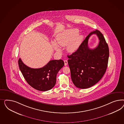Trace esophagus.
Returning <instances> with one entry per match:
<instances>
[{"label": "esophagus", "instance_id": "esophagus-1", "mask_svg": "<svg viewBox=\"0 0 124 124\" xmlns=\"http://www.w3.org/2000/svg\"><path fill=\"white\" fill-rule=\"evenodd\" d=\"M64 65L66 66L68 64V61L67 60H64Z\"/></svg>", "mask_w": 124, "mask_h": 124}]
</instances>
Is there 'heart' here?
<instances>
[{
    "mask_svg": "<svg viewBox=\"0 0 124 124\" xmlns=\"http://www.w3.org/2000/svg\"><path fill=\"white\" fill-rule=\"evenodd\" d=\"M79 30L76 29L66 30L63 33L58 35L56 37L57 44L60 46L66 45V49L70 53L75 52L81 45L83 36L82 34H78ZM53 47L57 51L60 49L54 42H52Z\"/></svg>",
    "mask_w": 124,
    "mask_h": 124,
    "instance_id": "1",
    "label": "heart"
}]
</instances>
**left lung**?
I'll return each mask as SVG.
<instances>
[{
  "instance_id": "obj_1",
  "label": "left lung",
  "mask_w": 124,
  "mask_h": 124,
  "mask_svg": "<svg viewBox=\"0 0 124 124\" xmlns=\"http://www.w3.org/2000/svg\"><path fill=\"white\" fill-rule=\"evenodd\" d=\"M93 34L97 35L100 41L96 48L90 49L88 40ZM67 57L72 82L77 88L86 89L96 84L104 75L108 63V45L101 33L95 30L88 34L77 51Z\"/></svg>"
}]
</instances>
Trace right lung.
I'll return each mask as SVG.
<instances>
[{
	"instance_id": "obj_1",
	"label": "right lung",
	"mask_w": 124,
	"mask_h": 124,
	"mask_svg": "<svg viewBox=\"0 0 124 124\" xmlns=\"http://www.w3.org/2000/svg\"><path fill=\"white\" fill-rule=\"evenodd\" d=\"M19 67L24 78L30 86L37 90L45 91L55 85L57 74L64 66L62 60L49 61L45 66L33 69L23 64L20 58L18 61Z\"/></svg>"
}]
</instances>
